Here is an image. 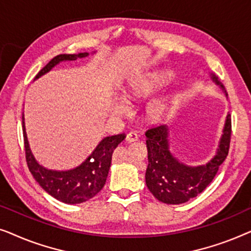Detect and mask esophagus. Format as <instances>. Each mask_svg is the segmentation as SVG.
Returning a JSON list of instances; mask_svg holds the SVG:
<instances>
[{
  "label": "esophagus",
  "instance_id": "esophagus-1",
  "mask_svg": "<svg viewBox=\"0 0 251 251\" xmlns=\"http://www.w3.org/2000/svg\"><path fill=\"white\" fill-rule=\"evenodd\" d=\"M137 139H138V135H137V133H136V132H133V131L129 132L128 135H126V143H132V142H136Z\"/></svg>",
  "mask_w": 251,
  "mask_h": 251
}]
</instances>
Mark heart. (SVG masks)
Segmentation results:
<instances>
[{"instance_id":"1","label":"heart","mask_w":251,"mask_h":251,"mask_svg":"<svg viewBox=\"0 0 251 251\" xmlns=\"http://www.w3.org/2000/svg\"><path fill=\"white\" fill-rule=\"evenodd\" d=\"M173 74L167 72V73L156 75L153 78H151L150 81H146L145 83H139L135 84L130 88V92L132 95H149L151 92L155 91L156 89L162 87L164 83H167L168 81L170 80ZM114 112L118 113V114H125V113L128 112V105L126 102L123 100H119L115 102L114 105ZM167 111V102L164 100H156L153 101L152 104H150L149 108H147V112H149V115L151 119L153 120H159L163 116L164 113Z\"/></svg>"}]
</instances>
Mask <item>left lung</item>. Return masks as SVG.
<instances>
[{"instance_id":"1","label":"left lung","mask_w":251,"mask_h":251,"mask_svg":"<svg viewBox=\"0 0 251 251\" xmlns=\"http://www.w3.org/2000/svg\"><path fill=\"white\" fill-rule=\"evenodd\" d=\"M211 80L223 91L224 85L215 74ZM225 95L227 96V94ZM231 115H226L223 135L215 156L201 166L192 167L180 162L169 150L168 126H159L146 131V146L149 152L145 179L151 193L167 204H180L193 199L205 190L217 174L218 168L228 154L231 140Z\"/></svg>"}]
</instances>
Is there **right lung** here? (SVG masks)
<instances>
[{"instance_id": "add662e5", "label": "right lung", "mask_w": 251, "mask_h": 251, "mask_svg": "<svg viewBox=\"0 0 251 251\" xmlns=\"http://www.w3.org/2000/svg\"><path fill=\"white\" fill-rule=\"evenodd\" d=\"M89 56L88 52L77 54H58L52 58L34 80L39 78L61 61L76 60L77 58ZM23 131L27 166L30 174L35 178L41 187L58 201L68 204L82 203L90 200L101 191L108 176L112 162V154L120 143L126 138L125 133L105 137L90 155L80 166L70 170H52L44 168L37 162L30 151L25 128V118L23 114Z\"/></svg>"}]
</instances>
